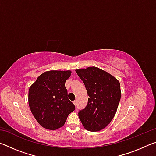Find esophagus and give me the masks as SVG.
Instances as JSON below:
<instances>
[{
  "label": "esophagus",
  "mask_w": 156,
  "mask_h": 156,
  "mask_svg": "<svg viewBox=\"0 0 156 156\" xmlns=\"http://www.w3.org/2000/svg\"><path fill=\"white\" fill-rule=\"evenodd\" d=\"M73 103L74 104V105L76 106V100H74V101H73Z\"/></svg>",
  "instance_id": "1"
}]
</instances>
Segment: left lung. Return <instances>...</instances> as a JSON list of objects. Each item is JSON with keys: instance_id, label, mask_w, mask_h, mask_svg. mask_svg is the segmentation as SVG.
Listing matches in <instances>:
<instances>
[{"instance_id": "8db88e82", "label": "left lung", "mask_w": 156, "mask_h": 156, "mask_svg": "<svg viewBox=\"0 0 156 156\" xmlns=\"http://www.w3.org/2000/svg\"><path fill=\"white\" fill-rule=\"evenodd\" d=\"M89 97L87 106L78 116L88 131H98L114 117L121 98L119 81L110 73L96 67L76 69Z\"/></svg>"}]
</instances>
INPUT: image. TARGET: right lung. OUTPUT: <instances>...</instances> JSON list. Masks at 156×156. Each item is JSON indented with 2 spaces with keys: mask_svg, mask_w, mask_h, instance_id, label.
Returning a JSON list of instances; mask_svg holds the SVG:
<instances>
[{
  "mask_svg": "<svg viewBox=\"0 0 156 156\" xmlns=\"http://www.w3.org/2000/svg\"><path fill=\"white\" fill-rule=\"evenodd\" d=\"M72 72L48 71L39 76L29 89L31 112L43 127L56 130L65 125L68 115L75 110L67 98L65 82Z\"/></svg>",
  "mask_w": 156,
  "mask_h": 156,
  "instance_id": "1",
  "label": "right lung"
}]
</instances>
